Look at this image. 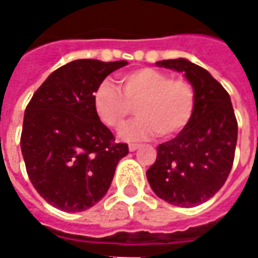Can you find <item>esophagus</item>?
<instances>
[{"label": "esophagus", "instance_id": "1", "mask_svg": "<svg viewBox=\"0 0 258 258\" xmlns=\"http://www.w3.org/2000/svg\"><path fill=\"white\" fill-rule=\"evenodd\" d=\"M137 148H140V144H136V143H131V144H128L130 151H136Z\"/></svg>", "mask_w": 258, "mask_h": 258}]
</instances>
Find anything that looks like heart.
Masks as SVG:
<instances>
[{
	"label": "heart",
	"instance_id": "1",
	"mask_svg": "<svg viewBox=\"0 0 258 258\" xmlns=\"http://www.w3.org/2000/svg\"><path fill=\"white\" fill-rule=\"evenodd\" d=\"M120 91L102 81L93 95L94 110L108 128L124 127L136 107L137 118L122 130L127 140H146L157 134L170 138L181 133L196 112V90L184 78H170L154 68H140L118 78Z\"/></svg>",
	"mask_w": 258,
	"mask_h": 258
}]
</instances>
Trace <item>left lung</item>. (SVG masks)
<instances>
[{"instance_id": "1", "label": "left lung", "mask_w": 258, "mask_h": 258, "mask_svg": "<svg viewBox=\"0 0 258 258\" xmlns=\"http://www.w3.org/2000/svg\"><path fill=\"white\" fill-rule=\"evenodd\" d=\"M157 66L182 73L196 90L197 104L190 124L157 147L147 180L160 199L194 207L211 199L231 171L237 118L228 93L207 70L184 58L158 61Z\"/></svg>"}]
</instances>
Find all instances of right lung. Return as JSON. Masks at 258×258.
Masks as SVG:
<instances>
[{
    "instance_id": "obj_1",
    "label": "right lung",
    "mask_w": 258,
    "mask_h": 258,
    "mask_svg": "<svg viewBox=\"0 0 258 258\" xmlns=\"http://www.w3.org/2000/svg\"><path fill=\"white\" fill-rule=\"evenodd\" d=\"M127 61L76 59L41 84L24 114L21 151L28 178L41 197L57 209L77 213L107 194L125 143L94 110L98 84Z\"/></svg>"
}]
</instances>
